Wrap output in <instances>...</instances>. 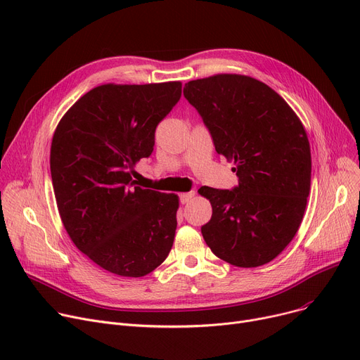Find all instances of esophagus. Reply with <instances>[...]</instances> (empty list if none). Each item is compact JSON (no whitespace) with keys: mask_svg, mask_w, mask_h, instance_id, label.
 Returning <instances> with one entry per match:
<instances>
[{"mask_svg":"<svg viewBox=\"0 0 360 360\" xmlns=\"http://www.w3.org/2000/svg\"><path fill=\"white\" fill-rule=\"evenodd\" d=\"M194 195H195L194 191H191V193H182V194H179V200H181L182 204H186Z\"/></svg>","mask_w":360,"mask_h":360,"instance_id":"1","label":"esophagus"}]
</instances>
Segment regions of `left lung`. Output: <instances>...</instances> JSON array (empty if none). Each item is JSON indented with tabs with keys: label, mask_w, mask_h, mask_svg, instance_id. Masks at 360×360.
Listing matches in <instances>:
<instances>
[{
	"label": "left lung",
	"mask_w": 360,
	"mask_h": 360,
	"mask_svg": "<svg viewBox=\"0 0 360 360\" xmlns=\"http://www.w3.org/2000/svg\"><path fill=\"white\" fill-rule=\"evenodd\" d=\"M184 96L239 178L232 191L198 190L213 209L202 238L232 266H264L290 243L307 209L311 147L304 124L278 93L250 75L214 74L188 82Z\"/></svg>",
	"instance_id": "obj_1"
}]
</instances>
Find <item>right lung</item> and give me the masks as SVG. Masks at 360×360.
Wrapping results in <instances>:
<instances>
[{"label":"right lung","mask_w":360,"mask_h":360,"mask_svg":"<svg viewBox=\"0 0 360 360\" xmlns=\"http://www.w3.org/2000/svg\"><path fill=\"white\" fill-rule=\"evenodd\" d=\"M181 93V82L102 84L55 128L51 176L63 224L75 247L112 274L143 277L174 245L179 197L144 190L132 174Z\"/></svg>","instance_id":"1"}]
</instances>
